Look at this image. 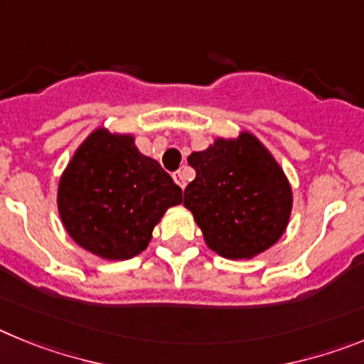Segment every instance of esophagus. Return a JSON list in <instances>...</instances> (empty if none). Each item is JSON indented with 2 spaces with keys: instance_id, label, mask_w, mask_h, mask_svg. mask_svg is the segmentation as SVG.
<instances>
[{
  "instance_id": "34e87169",
  "label": "esophagus",
  "mask_w": 364,
  "mask_h": 364,
  "mask_svg": "<svg viewBox=\"0 0 364 364\" xmlns=\"http://www.w3.org/2000/svg\"><path fill=\"white\" fill-rule=\"evenodd\" d=\"M173 180H175L178 188H182V189L186 188V180H184V175H182V171L173 173Z\"/></svg>"
}]
</instances>
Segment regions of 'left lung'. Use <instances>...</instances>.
<instances>
[{"label":"left lung","mask_w":364,"mask_h":364,"mask_svg":"<svg viewBox=\"0 0 364 364\" xmlns=\"http://www.w3.org/2000/svg\"><path fill=\"white\" fill-rule=\"evenodd\" d=\"M188 164L197 171L184 191L186 210L210 250L224 259H253L277 244L294 208L281 164L250 131L217 136Z\"/></svg>","instance_id":"left-lung-1"}]
</instances>
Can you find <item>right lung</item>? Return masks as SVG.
I'll return each mask as SVG.
<instances>
[{
  "label": "right lung",
  "instance_id": "1",
  "mask_svg": "<svg viewBox=\"0 0 364 364\" xmlns=\"http://www.w3.org/2000/svg\"><path fill=\"white\" fill-rule=\"evenodd\" d=\"M58 213L70 239L105 260L142 253L182 189L138 151L134 134L96 127L76 147L58 182Z\"/></svg>",
  "mask_w": 364,
  "mask_h": 364
}]
</instances>
